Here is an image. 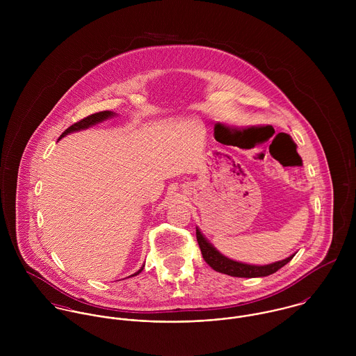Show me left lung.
Here are the masks:
<instances>
[{
	"label": "left lung",
	"instance_id": "left-lung-1",
	"mask_svg": "<svg viewBox=\"0 0 356 356\" xmlns=\"http://www.w3.org/2000/svg\"><path fill=\"white\" fill-rule=\"evenodd\" d=\"M196 237H197V243H199L200 251H202L207 264H209L215 271L223 273V274H227L232 277H241V278L266 277V275H270V274L278 271L281 267H284L286 263H289L292 260V257L295 256V254H291L289 257H286L284 260H280V261H275L271 264H264V266L247 264V263L232 260V259L223 256L219 251H216V248H213V245L209 244V241L204 237L199 229H196Z\"/></svg>",
	"mask_w": 356,
	"mask_h": 356
}]
</instances>
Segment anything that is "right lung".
<instances>
[{
	"mask_svg": "<svg viewBox=\"0 0 356 356\" xmlns=\"http://www.w3.org/2000/svg\"><path fill=\"white\" fill-rule=\"evenodd\" d=\"M116 113L115 112H112V111H102V112H97V113H93V115H89V116H86V118H83L82 120H79V122H76V123H74L72 126H70L60 137H58V140H61L63 137H65L67 134H70V133H74V131H81V130H85V129H89V127H92V126H95V124H97V123H100L102 120H106L108 118H112V116H115ZM144 270V266L137 271V273H134L133 275H137V274H140L141 271ZM131 275V277H133Z\"/></svg>",
	"mask_w": 356,
	"mask_h": 356,
	"instance_id": "right-lung-1",
	"label": "right lung"
}]
</instances>
